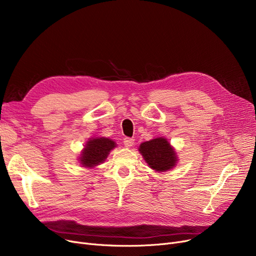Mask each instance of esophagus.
I'll return each instance as SVG.
<instances>
[{"label": "esophagus", "instance_id": "34e87169", "mask_svg": "<svg viewBox=\"0 0 256 256\" xmlns=\"http://www.w3.org/2000/svg\"><path fill=\"white\" fill-rule=\"evenodd\" d=\"M134 142H135V140H134L132 138H124V144L126 147H132L134 145Z\"/></svg>", "mask_w": 256, "mask_h": 256}]
</instances>
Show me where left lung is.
<instances>
[{
    "mask_svg": "<svg viewBox=\"0 0 256 256\" xmlns=\"http://www.w3.org/2000/svg\"><path fill=\"white\" fill-rule=\"evenodd\" d=\"M139 152L145 162L156 172H165L178 163V156L166 138L158 137L150 141L143 142Z\"/></svg>",
    "mask_w": 256,
    "mask_h": 256,
    "instance_id": "obj_1",
    "label": "left lung"
}]
</instances>
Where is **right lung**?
Masks as SVG:
<instances>
[{
  "mask_svg": "<svg viewBox=\"0 0 256 256\" xmlns=\"http://www.w3.org/2000/svg\"><path fill=\"white\" fill-rule=\"evenodd\" d=\"M114 147H116V143L109 138L89 139L80 154V163L86 168L96 167L104 162Z\"/></svg>",
  "mask_w": 256,
  "mask_h": 256,
  "instance_id": "add662e5",
  "label": "right lung"
}]
</instances>
